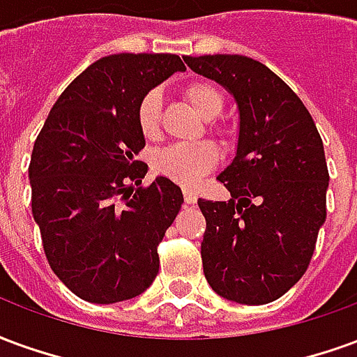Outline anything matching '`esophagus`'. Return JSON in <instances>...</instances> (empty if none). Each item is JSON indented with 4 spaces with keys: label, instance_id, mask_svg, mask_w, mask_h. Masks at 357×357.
Listing matches in <instances>:
<instances>
[{
    "label": "esophagus",
    "instance_id": "34e87169",
    "mask_svg": "<svg viewBox=\"0 0 357 357\" xmlns=\"http://www.w3.org/2000/svg\"><path fill=\"white\" fill-rule=\"evenodd\" d=\"M183 199H185L187 204H195L197 202V195L193 191H189V189H183Z\"/></svg>",
    "mask_w": 357,
    "mask_h": 357
}]
</instances>
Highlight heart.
<instances>
[{
    "mask_svg": "<svg viewBox=\"0 0 357 357\" xmlns=\"http://www.w3.org/2000/svg\"><path fill=\"white\" fill-rule=\"evenodd\" d=\"M185 99L204 120H214L224 110V95L208 82H193L185 88ZM137 126L147 139H155L160 130V93L149 91L137 105ZM220 153L212 143H185L170 145L158 151L153 158L156 174L176 181L179 185L195 187L204 174L214 170Z\"/></svg>",
    "mask_w": 357,
    "mask_h": 357,
    "instance_id": "b5f03b06",
    "label": "heart"
}]
</instances>
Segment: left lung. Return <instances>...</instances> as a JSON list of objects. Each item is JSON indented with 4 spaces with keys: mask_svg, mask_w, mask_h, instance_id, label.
Segmentation results:
<instances>
[{
    "mask_svg": "<svg viewBox=\"0 0 357 357\" xmlns=\"http://www.w3.org/2000/svg\"><path fill=\"white\" fill-rule=\"evenodd\" d=\"M183 61L229 91L239 110L237 151L218 176L231 199H199L204 277L231 302L268 304L306 273L325 224L323 141L298 95L262 63L245 55Z\"/></svg>",
    "mask_w": 357,
    "mask_h": 357,
    "instance_id": "obj_1",
    "label": "left lung"
}]
</instances>
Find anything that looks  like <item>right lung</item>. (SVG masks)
I'll use <instances>...</instances> for the list:
<instances>
[{"label":"right lung","instance_id":"obj_1","mask_svg":"<svg viewBox=\"0 0 357 357\" xmlns=\"http://www.w3.org/2000/svg\"><path fill=\"white\" fill-rule=\"evenodd\" d=\"M172 53L109 55L70 82L53 105L30 158L32 216L55 275L95 304L145 292L158 273L156 247L183 193L164 176L141 185L137 126L143 95L183 73Z\"/></svg>","mask_w":357,"mask_h":357}]
</instances>
